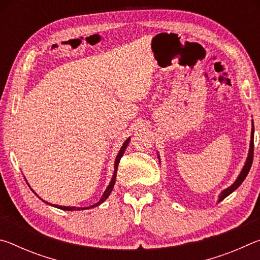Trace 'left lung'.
I'll return each instance as SVG.
<instances>
[{
    "label": "left lung",
    "instance_id": "obj_1",
    "mask_svg": "<svg viewBox=\"0 0 260 260\" xmlns=\"http://www.w3.org/2000/svg\"><path fill=\"white\" fill-rule=\"evenodd\" d=\"M253 133H254V128H253V122H252V128H251V141H250V149H249V153H248V158H246L245 160V164L243 166V169H242L241 173L237 179L235 180V182L232 184L231 187L226 188L225 190H222L221 193L219 195V200L218 202H221L222 200H225L228 195H231V193L236 190L237 188L241 186V183L244 181V179L246 178V175H248L250 169H251V165H252V159H253ZM159 158V156H158Z\"/></svg>",
    "mask_w": 260,
    "mask_h": 260
}]
</instances>
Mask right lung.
Masks as SVG:
<instances>
[{
    "label": "right lung",
    "instance_id": "right-lung-1",
    "mask_svg": "<svg viewBox=\"0 0 260 260\" xmlns=\"http://www.w3.org/2000/svg\"><path fill=\"white\" fill-rule=\"evenodd\" d=\"M129 139H127L125 142H124V144H122V147L120 148V150H119V152H118V155H117V157H116V161H114V171H113V175H112V179H111V181H110V183H109V186H108V188L105 189V191H104V193L102 195V197H101V200L98 202V203L96 204H94V205H90V206H88V208H76V206H60V205H56V204H50V203H48V202H46V201H43V202H46L47 204H49V205H52V206H55V208H57V209H60V210H64V211H74V210H86V209H91V208H95V206H99L100 204H102L103 202L108 199L109 197V195L110 193H111V191H112V189H113V186H114V183H116V177H117V170H118V165H119V161H120V158L122 157V155H124V152H125V150H126V148H127V146H128V143H129Z\"/></svg>",
    "mask_w": 260,
    "mask_h": 260
}]
</instances>
